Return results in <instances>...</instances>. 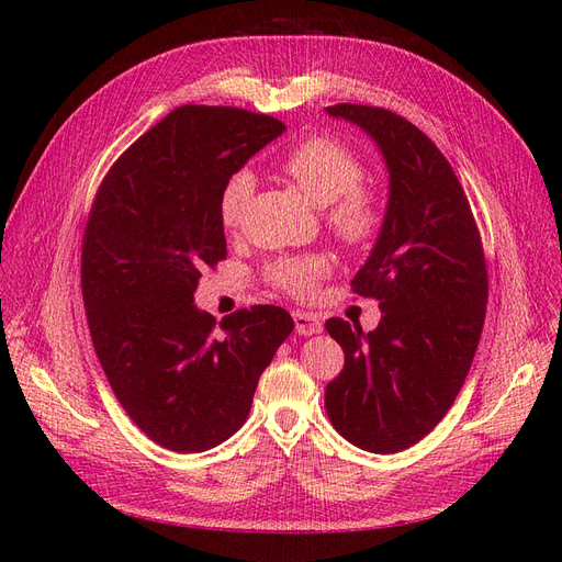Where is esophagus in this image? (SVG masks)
I'll use <instances>...</instances> for the list:
<instances>
[{
	"label": "esophagus",
	"instance_id": "1",
	"mask_svg": "<svg viewBox=\"0 0 562 562\" xmlns=\"http://www.w3.org/2000/svg\"><path fill=\"white\" fill-rule=\"evenodd\" d=\"M293 321H295V333L297 335H316V333L323 330L321 318L310 314V312H295Z\"/></svg>",
	"mask_w": 562,
	"mask_h": 562
}]
</instances>
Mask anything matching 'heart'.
Instances as JSON below:
<instances>
[{
	"instance_id": "obj_1",
	"label": "heart",
	"mask_w": 562,
	"mask_h": 562,
	"mask_svg": "<svg viewBox=\"0 0 562 562\" xmlns=\"http://www.w3.org/2000/svg\"><path fill=\"white\" fill-rule=\"evenodd\" d=\"M281 171L318 206H326V223L339 241L361 246L375 239L384 225L382 196L366 187L363 161L335 138L312 135L285 151ZM255 190V176L248 168L236 171L220 192V223L227 229L241 225L244 211ZM326 255H288L269 262L267 281L279 291L307 297L318 281L330 274Z\"/></svg>"
}]
</instances>
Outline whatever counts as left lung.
Returning <instances> with one entry per match:
<instances>
[{
    "label": "left lung",
    "mask_w": 562,
    "mask_h": 562,
    "mask_svg": "<svg viewBox=\"0 0 562 562\" xmlns=\"http://www.w3.org/2000/svg\"><path fill=\"white\" fill-rule=\"evenodd\" d=\"M326 112L363 128L389 171L384 225L351 281L356 295L380 302L382 318L370 333L326 321L345 349L326 413L349 443L389 454L427 436L462 389L485 321L487 269L469 199L427 135L382 108Z\"/></svg>",
    "instance_id": "left-lung-1"
}]
</instances>
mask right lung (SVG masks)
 I'll return each instance as SVG.
<instances>
[{
	"label": "right lung",
	"mask_w": 562,
	"mask_h": 562,
	"mask_svg": "<svg viewBox=\"0 0 562 562\" xmlns=\"http://www.w3.org/2000/svg\"><path fill=\"white\" fill-rule=\"evenodd\" d=\"M285 124L239 108L182 105L135 140L95 194L81 293L116 401L155 443L203 452L244 427L255 386L293 333L274 304L220 321L194 304L225 260L220 192Z\"/></svg>",
	"instance_id": "right-lung-1"
}]
</instances>
